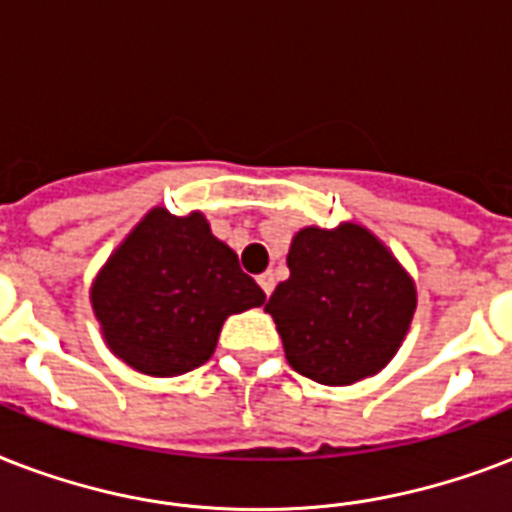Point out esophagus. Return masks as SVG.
Returning a JSON list of instances; mask_svg holds the SVG:
<instances>
[{
  "label": "esophagus",
  "mask_w": 512,
  "mask_h": 512,
  "mask_svg": "<svg viewBox=\"0 0 512 512\" xmlns=\"http://www.w3.org/2000/svg\"><path fill=\"white\" fill-rule=\"evenodd\" d=\"M257 284H260V289H263L265 295H271L273 284H276V281H273V273H263V276H257Z\"/></svg>",
  "instance_id": "obj_1"
}]
</instances>
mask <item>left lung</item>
<instances>
[{"instance_id": "8db88e82", "label": "left lung", "mask_w": 512, "mask_h": 512, "mask_svg": "<svg viewBox=\"0 0 512 512\" xmlns=\"http://www.w3.org/2000/svg\"><path fill=\"white\" fill-rule=\"evenodd\" d=\"M289 279L265 311L289 366L321 385H350L396 356L417 308L412 279L361 225L303 228L287 255Z\"/></svg>"}]
</instances>
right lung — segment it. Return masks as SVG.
<instances>
[{
	"label": "right lung",
	"mask_w": 512,
	"mask_h": 512,
	"mask_svg": "<svg viewBox=\"0 0 512 512\" xmlns=\"http://www.w3.org/2000/svg\"><path fill=\"white\" fill-rule=\"evenodd\" d=\"M263 303V289L199 212L175 217L151 209L92 284V308L108 348L154 377L204 364L223 321Z\"/></svg>",
	"instance_id": "obj_1"
}]
</instances>
